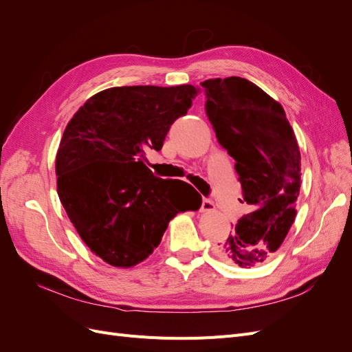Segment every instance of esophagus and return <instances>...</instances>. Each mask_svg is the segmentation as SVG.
Returning <instances> with one entry per match:
<instances>
[{
    "mask_svg": "<svg viewBox=\"0 0 352 352\" xmlns=\"http://www.w3.org/2000/svg\"><path fill=\"white\" fill-rule=\"evenodd\" d=\"M201 211H202V212H210V211H214V202H212L211 199H207V198H204V199H202Z\"/></svg>",
    "mask_w": 352,
    "mask_h": 352,
    "instance_id": "obj_1",
    "label": "esophagus"
}]
</instances>
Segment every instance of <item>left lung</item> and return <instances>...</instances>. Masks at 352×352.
Instances as JSON below:
<instances>
[{
  "mask_svg": "<svg viewBox=\"0 0 352 352\" xmlns=\"http://www.w3.org/2000/svg\"><path fill=\"white\" fill-rule=\"evenodd\" d=\"M201 85L217 141L235 158L243 201L252 208L217 243L219 252L239 267H250L280 248L296 217L300 146L282 105L255 83L230 76Z\"/></svg>",
  "mask_w": 352,
  "mask_h": 352,
  "instance_id": "left-lung-1",
  "label": "left lung"
}]
</instances>
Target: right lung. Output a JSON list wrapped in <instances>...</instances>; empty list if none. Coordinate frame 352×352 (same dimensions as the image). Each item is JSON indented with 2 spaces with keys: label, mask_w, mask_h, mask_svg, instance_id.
<instances>
[{
  "label": "right lung",
  "mask_w": 352,
  "mask_h": 352,
  "mask_svg": "<svg viewBox=\"0 0 352 352\" xmlns=\"http://www.w3.org/2000/svg\"><path fill=\"white\" fill-rule=\"evenodd\" d=\"M194 85L114 87L92 95L67 123L56 155L57 192L89 250L131 269L158 247L168 221L190 210L184 180L158 179L145 164L199 94ZM192 188V186H190Z\"/></svg>",
  "instance_id": "obj_1"
}]
</instances>
